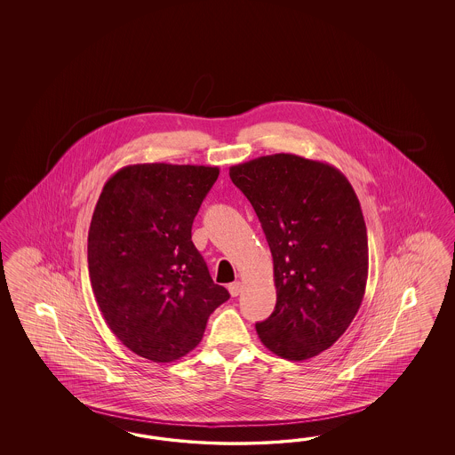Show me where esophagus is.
Instances as JSON below:
<instances>
[{
  "mask_svg": "<svg viewBox=\"0 0 455 455\" xmlns=\"http://www.w3.org/2000/svg\"><path fill=\"white\" fill-rule=\"evenodd\" d=\"M242 287H243V285H242L240 282H234V283H230V285H228V291H230V295H232V297H238V295H240V291H242Z\"/></svg>",
  "mask_w": 455,
  "mask_h": 455,
  "instance_id": "esophagus-1",
  "label": "esophagus"
}]
</instances>
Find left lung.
Instances as JSON below:
<instances>
[{
    "instance_id": "8db88e82",
    "label": "left lung",
    "mask_w": 455,
    "mask_h": 455,
    "mask_svg": "<svg viewBox=\"0 0 455 455\" xmlns=\"http://www.w3.org/2000/svg\"><path fill=\"white\" fill-rule=\"evenodd\" d=\"M255 210L274 257L276 303L257 322L278 357H315L355 317L369 272L367 228L357 195L333 166L290 153L230 168Z\"/></svg>"
}]
</instances>
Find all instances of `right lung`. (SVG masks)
<instances>
[{
    "label": "right lung",
    "instance_id": "right-lung-1",
    "mask_svg": "<svg viewBox=\"0 0 455 455\" xmlns=\"http://www.w3.org/2000/svg\"><path fill=\"white\" fill-rule=\"evenodd\" d=\"M219 173L217 166H124L98 198L88 232L92 287L111 331L140 357L165 363L187 355L230 299L192 242L193 220Z\"/></svg>",
    "mask_w": 455,
    "mask_h": 455
}]
</instances>
